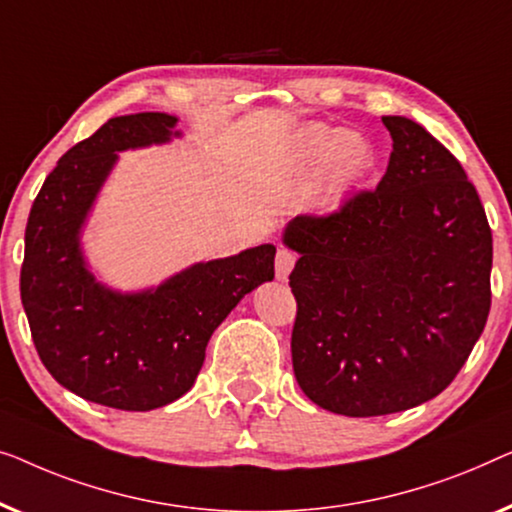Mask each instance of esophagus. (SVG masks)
<instances>
[{
    "instance_id": "obj_1",
    "label": "esophagus",
    "mask_w": 512,
    "mask_h": 512,
    "mask_svg": "<svg viewBox=\"0 0 512 512\" xmlns=\"http://www.w3.org/2000/svg\"><path fill=\"white\" fill-rule=\"evenodd\" d=\"M294 262H297V255H294L292 250L280 248L278 253H276V278L278 280H287V276H290V271L294 269Z\"/></svg>"
}]
</instances>
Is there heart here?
<instances>
[{"instance_id":"1","label":"heart","mask_w":512,"mask_h":512,"mask_svg":"<svg viewBox=\"0 0 512 512\" xmlns=\"http://www.w3.org/2000/svg\"><path fill=\"white\" fill-rule=\"evenodd\" d=\"M299 162L308 174L318 171L320 206L336 208L371 176L378 153L362 132L313 125L301 134Z\"/></svg>"}]
</instances>
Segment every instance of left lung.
<instances>
[{
  "instance_id": "obj_1",
  "label": "left lung",
  "mask_w": 512,
  "mask_h": 512,
  "mask_svg": "<svg viewBox=\"0 0 512 512\" xmlns=\"http://www.w3.org/2000/svg\"><path fill=\"white\" fill-rule=\"evenodd\" d=\"M383 181L341 211L287 222L299 255L292 366L320 408L348 417L434 399L469 359L492 292V229L462 164L427 129L385 115Z\"/></svg>"
}]
</instances>
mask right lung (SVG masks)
<instances>
[{"mask_svg": "<svg viewBox=\"0 0 512 512\" xmlns=\"http://www.w3.org/2000/svg\"><path fill=\"white\" fill-rule=\"evenodd\" d=\"M178 118H111L50 171L25 229L20 299L43 366L78 397L118 410H153L194 385L208 338L257 285L273 280L271 243L199 262L141 292L99 283L81 234L118 153L169 143Z\"/></svg>", "mask_w": 512, "mask_h": 512, "instance_id": "right-lung-1", "label": "right lung"}]
</instances>
